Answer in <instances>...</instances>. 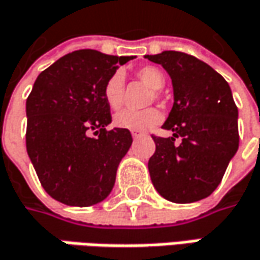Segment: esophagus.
Masks as SVG:
<instances>
[{
	"label": "esophagus",
	"mask_w": 260,
	"mask_h": 260,
	"mask_svg": "<svg viewBox=\"0 0 260 260\" xmlns=\"http://www.w3.org/2000/svg\"><path fill=\"white\" fill-rule=\"evenodd\" d=\"M131 134H132V137H134V138H138V137H141V135H143V132H141V131H132Z\"/></svg>",
	"instance_id": "obj_1"
}]
</instances>
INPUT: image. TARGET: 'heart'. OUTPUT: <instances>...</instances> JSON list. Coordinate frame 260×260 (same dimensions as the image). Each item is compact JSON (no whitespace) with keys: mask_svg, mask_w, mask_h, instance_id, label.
Wrapping results in <instances>:
<instances>
[{"mask_svg":"<svg viewBox=\"0 0 260 260\" xmlns=\"http://www.w3.org/2000/svg\"><path fill=\"white\" fill-rule=\"evenodd\" d=\"M140 79L150 85L153 89H160L165 85V75L160 69L153 66H145L138 70ZM123 75L120 72L113 73L109 81L104 85V99L112 109H119L123 103ZM161 120V113L157 109H144V110H134L125 109L115 115V125L119 128L129 131H145L156 126Z\"/></svg>","mask_w":260,"mask_h":260,"instance_id":"b5f03b06","label":"heart"}]
</instances>
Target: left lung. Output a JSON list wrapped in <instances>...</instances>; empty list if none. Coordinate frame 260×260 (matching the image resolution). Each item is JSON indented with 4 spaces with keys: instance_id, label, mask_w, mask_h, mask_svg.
Wrapping results in <instances>:
<instances>
[{
    "instance_id": "obj_1",
    "label": "left lung",
    "mask_w": 260,
    "mask_h": 260,
    "mask_svg": "<svg viewBox=\"0 0 260 260\" xmlns=\"http://www.w3.org/2000/svg\"><path fill=\"white\" fill-rule=\"evenodd\" d=\"M145 57L168 72L174 88V106L163 123L174 134L153 137L151 182L169 202H199L216 190L238 150V110L231 88L216 70L188 54ZM175 138L183 140L181 145Z\"/></svg>"
}]
</instances>
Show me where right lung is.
<instances>
[{"label": "right lung", "mask_w": 260, "mask_h": 260, "mask_svg": "<svg viewBox=\"0 0 260 260\" xmlns=\"http://www.w3.org/2000/svg\"><path fill=\"white\" fill-rule=\"evenodd\" d=\"M132 58L95 50L66 54L39 73L26 100L29 159L44 190L63 205H97L115 187L132 137L123 128L106 131L112 115L104 85ZM89 129L99 137H89Z\"/></svg>", "instance_id": "right-lung-1"}]
</instances>
